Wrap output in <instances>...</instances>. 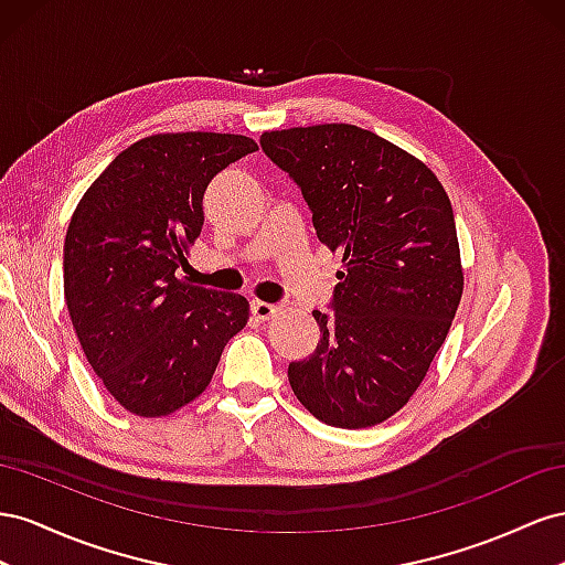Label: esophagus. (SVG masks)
I'll list each match as a JSON object with an SVG mask.
<instances>
[{
	"label": "esophagus",
	"instance_id": "esophagus-1",
	"mask_svg": "<svg viewBox=\"0 0 565 565\" xmlns=\"http://www.w3.org/2000/svg\"><path fill=\"white\" fill-rule=\"evenodd\" d=\"M250 312H253V317H257V319H269V317H274L279 312V305H271V302H263V300H253L250 302Z\"/></svg>",
	"mask_w": 565,
	"mask_h": 565
}]
</instances>
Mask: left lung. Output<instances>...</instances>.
Here are the masks:
<instances>
[{"label":"left lung","mask_w":565,"mask_h":565,"mask_svg":"<svg viewBox=\"0 0 565 565\" xmlns=\"http://www.w3.org/2000/svg\"><path fill=\"white\" fill-rule=\"evenodd\" d=\"M260 147L345 263L329 310L312 312L315 352L288 364L291 388L329 426L381 424L422 385L459 308L452 203L422 160L362 127H291Z\"/></svg>","instance_id":"left-lung-1"}]
</instances>
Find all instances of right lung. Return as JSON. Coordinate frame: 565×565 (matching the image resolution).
I'll list each match as a JSON object with an SVG mask.
<instances>
[{"instance_id": "right-lung-1", "label": "right lung", "mask_w": 565, "mask_h": 565, "mask_svg": "<svg viewBox=\"0 0 565 565\" xmlns=\"http://www.w3.org/2000/svg\"><path fill=\"white\" fill-rule=\"evenodd\" d=\"M257 151L241 135L147 137L110 160L71 217L63 294L94 374L137 416H166L211 383L248 321L238 294L177 279L213 177Z\"/></svg>"}]
</instances>
